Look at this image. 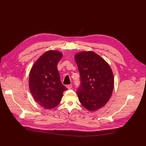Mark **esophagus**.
I'll use <instances>...</instances> for the list:
<instances>
[{"label":"esophagus","instance_id":"esophagus-1","mask_svg":"<svg viewBox=\"0 0 146 146\" xmlns=\"http://www.w3.org/2000/svg\"><path fill=\"white\" fill-rule=\"evenodd\" d=\"M66 88H67L68 89L70 90V89H71V88H72V85H71V84H70V85H68V86H66Z\"/></svg>","mask_w":146,"mask_h":146}]
</instances>
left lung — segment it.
<instances>
[{"label": "left lung", "instance_id": "obj_1", "mask_svg": "<svg viewBox=\"0 0 146 146\" xmlns=\"http://www.w3.org/2000/svg\"><path fill=\"white\" fill-rule=\"evenodd\" d=\"M80 75L81 86L77 94L81 105L95 111L106 105L114 88L112 70L108 62L93 51L74 55Z\"/></svg>", "mask_w": 146, "mask_h": 146}]
</instances>
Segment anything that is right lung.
I'll return each instance as SVG.
<instances>
[{"label":"right lung","mask_w":146,"mask_h":146,"mask_svg":"<svg viewBox=\"0 0 146 146\" xmlns=\"http://www.w3.org/2000/svg\"><path fill=\"white\" fill-rule=\"evenodd\" d=\"M63 54L49 50L41 55L32 66L29 77V87L35 100L46 109L59 105L63 93L68 89L62 84L57 69Z\"/></svg>","instance_id":"add662e5"}]
</instances>
